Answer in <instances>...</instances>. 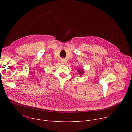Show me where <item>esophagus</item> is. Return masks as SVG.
<instances>
[{
  "label": "esophagus",
  "instance_id": "esophagus-1",
  "mask_svg": "<svg viewBox=\"0 0 132 132\" xmlns=\"http://www.w3.org/2000/svg\"><path fill=\"white\" fill-rule=\"evenodd\" d=\"M62 64H64V62L63 61V62H62Z\"/></svg>",
  "mask_w": 132,
  "mask_h": 132
}]
</instances>
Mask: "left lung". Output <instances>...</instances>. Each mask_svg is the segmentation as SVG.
Listing matches in <instances>:
<instances>
[{"label": "left lung", "mask_w": 132, "mask_h": 132, "mask_svg": "<svg viewBox=\"0 0 132 132\" xmlns=\"http://www.w3.org/2000/svg\"><path fill=\"white\" fill-rule=\"evenodd\" d=\"M78 73L80 74V75H82L83 73H84V69H79V70H78Z\"/></svg>", "instance_id": "obj_1"}]
</instances>
